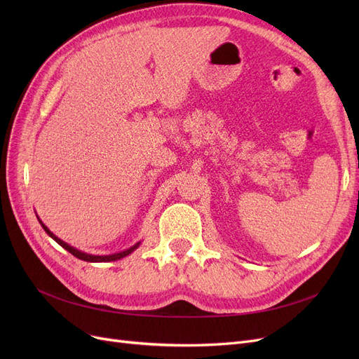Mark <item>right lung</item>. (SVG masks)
I'll return each instance as SVG.
<instances>
[{
  "label": "right lung",
  "instance_id": "obj_1",
  "mask_svg": "<svg viewBox=\"0 0 359 359\" xmlns=\"http://www.w3.org/2000/svg\"><path fill=\"white\" fill-rule=\"evenodd\" d=\"M39 219V217H37ZM39 222H40V224H41V227L43 229H45V232L52 238V240H55L62 248H66L69 253H72L74 257H78V259H81V260H86V262H112V260H118V259H123V257H126V256H128L130 253L132 252H135V250L139 247V244L140 243H137V244H135L133 247H130V248H127V250H124V252H119V253H114V255H106V256H95V255H88V253H83V252H81V250H78V248H74V247H72V245H69L67 243H64L62 240H60L58 236H55L53 235L48 227L43 224V222L39 219Z\"/></svg>",
  "mask_w": 359,
  "mask_h": 359
}]
</instances>
